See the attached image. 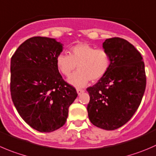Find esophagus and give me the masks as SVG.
<instances>
[{"label":"esophagus","instance_id":"34e87169","mask_svg":"<svg viewBox=\"0 0 156 156\" xmlns=\"http://www.w3.org/2000/svg\"><path fill=\"white\" fill-rule=\"evenodd\" d=\"M76 92H77L78 95H80V94H81V93H83V92H84V90H83V89H76Z\"/></svg>","mask_w":156,"mask_h":156}]
</instances>
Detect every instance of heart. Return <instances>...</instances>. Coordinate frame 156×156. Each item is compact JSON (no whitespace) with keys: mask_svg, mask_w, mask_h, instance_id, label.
I'll list each match as a JSON object with an SVG mask.
<instances>
[{"mask_svg":"<svg viewBox=\"0 0 156 156\" xmlns=\"http://www.w3.org/2000/svg\"><path fill=\"white\" fill-rule=\"evenodd\" d=\"M76 65L78 70L67 81L75 87L82 88L90 80L98 81L108 73L111 57L105 49H96L87 43H80L70 48V55L60 53L57 56V68L64 76L70 75Z\"/></svg>","mask_w":156,"mask_h":156,"instance_id":"heart-1","label":"heart"}]
</instances>
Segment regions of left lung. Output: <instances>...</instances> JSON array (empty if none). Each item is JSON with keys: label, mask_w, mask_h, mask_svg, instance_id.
<instances>
[{"label": "left lung", "mask_w": 156, "mask_h": 156, "mask_svg": "<svg viewBox=\"0 0 156 156\" xmlns=\"http://www.w3.org/2000/svg\"><path fill=\"white\" fill-rule=\"evenodd\" d=\"M103 48L111 57L108 73L87 88L88 116L93 125L107 130L122 127L141 103L146 85L145 65L136 48L124 38H108Z\"/></svg>", "instance_id": "obj_1"}]
</instances>
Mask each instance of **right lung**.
<instances>
[{"label": "right lung", "instance_id": "add662e5", "mask_svg": "<svg viewBox=\"0 0 156 156\" xmlns=\"http://www.w3.org/2000/svg\"><path fill=\"white\" fill-rule=\"evenodd\" d=\"M62 50L63 44L55 38L36 36L21 44L11 58L13 104L26 124L41 133L62 127L77 97L57 68L56 58Z\"/></svg>", "mask_w": 156, "mask_h": 156}]
</instances>
